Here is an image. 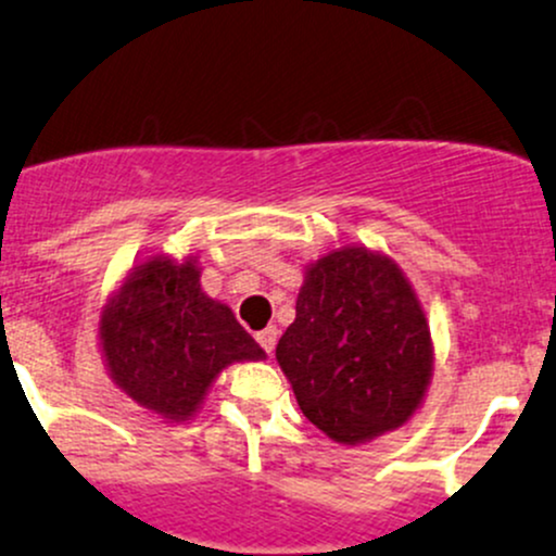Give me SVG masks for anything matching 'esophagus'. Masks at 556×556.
Here are the masks:
<instances>
[{
	"instance_id": "34e87169",
	"label": "esophagus",
	"mask_w": 556,
	"mask_h": 556,
	"mask_svg": "<svg viewBox=\"0 0 556 556\" xmlns=\"http://www.w3.org/2000/svg\"><path fill=\"white\" fill-rule=\"evenodd\" d=\"M277 337H279L277 327H266V329H261L258 334H256V342L266 350V353H271L274 344H277Z\"/></svg>"
}]
</instances>
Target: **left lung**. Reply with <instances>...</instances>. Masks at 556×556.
<instances>
[{
	"mask_svg": "<svg viewBox=\"0 0 556 556\" xmlns=\"http://www.w3.org/2000/svg\"><path fill=\"white\" fill-rule=\"evenodd\" d=\"M277 363L316 429L363 444L416 416L433 374L431 329L392 258L344 245L305 266Z\"/></svg>",
	"mask_w": 556,
	"mask_h": 556,
	"instance_id": "1",
	"label": "left lung"
}]
</instances>
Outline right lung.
Masks as SVG:
<instances>
[{
    "mask_svg": "<svg viewBox=\"0 0 556 556\" xmlns=\"http://www.w3.org/2000/svg\"><path fill=\"white\" fill-rule=\"evenodd\" d=\"M99 344L114 384L169 424L193 418L227 366L266 358L232 308L203 292L195 256L132 266L101 311Z\"/></svg>",
    "mask_w": 556,
    "mask_h": 556,
    "instance_id": "1",
    "label": "right lung"
}]
</instances>
